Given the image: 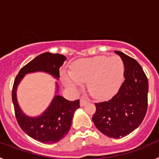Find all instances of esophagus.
I'll list each match as a JSON object with an SVG mask.
<instances>
[{
  "label": "esophagus",
  "instance_id": "obj_1",
  "mask_svg": "<svg viewBox=\"0 0 159 159\" xmlns=\"http://www.w3.org/2000/svg\"><path fill=\"white\" fill-rule=\"evenodd\" d=\"M87 102H88V100H87L85 98H81L80 102V104L81 107H83V106H84V105L86 104Z\"/></svg>",
  "mask_w": 159,
  "mask_h": 159
}]
</instances>
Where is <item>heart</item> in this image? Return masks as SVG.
Here are the masks:
<instances>
[{"mask_svg": "<svg viewBox=\"0 0 159 159\" xmlns=\"http://www.w3.org/2000/svg\"><path fill=\"white\" fill-rule=\"evenodd\" d=\"M124 64L117 56H98L80 59L71 66V73L63 71V81L71 89L88 82L90 93L97 99H107L117 91L123 80Z\"/></svg>", "mask_w": 159, "mask_h": 159, "instance_id": "1", "label": "heart"}]
</instances>
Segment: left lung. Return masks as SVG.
<instances>
[{
	"instance_id": "obj_1",
	"label": "left lung",
	"mask_w": 159,
	"mask_h": 159,
	"mask_svg": "<svg viewBox=\"0 0 159 159\" xmlns=\"http://www.w3.org/2000/svg\"><path fill=\"white\" fill-rule=\"evenodd\" d=\"M124 64L125 80L117 93L108 101L95 103L92 121L100 132L119 139L135 130L145 117L148 106V80L134 59L115 51Z\"/></svg>"
}]
</instances>
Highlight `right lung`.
I'll list each match as a JSON object with an SVG mask.
<instances>
[{"label":"right lung","mask_w":159,"mask_h":159,"mask_svg":"<svg viewBox=\"0 0 159 159\" xmlns=\"http://www.w3.org/2000/svg\"><path fill=\"white\" fill-rule=\"evenodd\" d=\"M66 59L64 55L58 53L44 52L39 55L20 70L14 80L12 99L16 121L25 134L40 143H55L65 137L71 128L74 112L80 107V100L69 101L57 95L41 116L29 117L24 114L18 105L16 88L28 73L44 71L55 78H60V67Z\"/></svg>","instance_id":"1"}]
</instances>
